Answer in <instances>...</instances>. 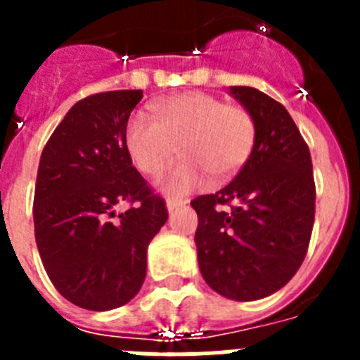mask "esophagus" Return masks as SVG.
<instances>
[{"mask_svg":"<svg viewBox=\"0 0 360 360\" xmlns=\"http://www.w3.org/2000/svg\"><path fill=\"white\" fill-rule=\"evenodd\" d=\"M186 200H180V198H167V202H165V205H167V211L173 212L174 209H178L180 205H186Z\"/></svg>","mask_w":360,"mask_h":360,"instance_id":"esophagus-1","label":"esophagus"}]
</instances>
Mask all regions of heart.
I'll return each mask as SVG.
<instances>
[{
	"label": "heart",
	"instance_id": "obj_1",
	"mask_svg": "<svg viewBox=\"0 0 360 360\" xmlns=\"http://www.w3.org/2000/svg\"><path fill=\"white\" fill-rule=\"evenodd\" d=\"M153 119L133 115L126 126V149L148 176H160L178 155L184 158L164 180V189L184 195L205 174L224 180L252 155L256 120L243 106L225 104L202 91L160 98L149 106Z\"/></svg>",
	"mask_w": 360,
	"mask_h": 360
}]
</instances>
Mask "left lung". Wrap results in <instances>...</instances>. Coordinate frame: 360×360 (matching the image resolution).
Listing matches in <instances>:
<instances>
[{
	"label": "left lung",
	"instance_id": "1",
	"mask_svg": "<svg viewBox=\"0 0 360 360\" xmlns=\"http://www.w3.org/2000/svg\"><path fill=\"white\" fill-rule=\"evenodd\" d=\"M229 94L252 113L256 144L229 186L191 202L198 214V265L214 292L256 301L294 278L307 256L316 184L310 149L283 104L249 86ZM234 202L231 212L221 205Z\"/></svg>",
	"mask_w": 360,
	"mask_h": 360
}]
</instances>
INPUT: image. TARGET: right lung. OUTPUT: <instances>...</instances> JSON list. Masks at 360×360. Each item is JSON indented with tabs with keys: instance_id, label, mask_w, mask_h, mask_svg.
<instances>
[{
	"instance_id": "add662e5",
	"label": "right lung",
	"mask_w": 360,
	"mask_h": 360,
	"mask_svg": "<svg viewBox=\"0 0 360 360\" xmlns=\"http://www.w3.org/2000/svg\"><path fill=\"white\" fill-rule=\"evenodd\" d=\"M142 97V90H119L82 98L41 155L37 250L57 292L86 310H113L139 294L148 245L167 221L164 200L153 195L126 149L129 113ZM122 201L136 205L117 215Z\"/></svg>"
}]
</instances>
